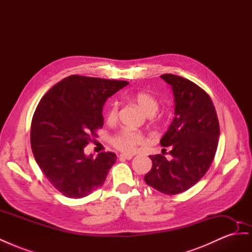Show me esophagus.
I'll return each instance as SVG.
<instances>
[{
  "mask_svg": "<svg viewBox=\"0 0 252 252\" xmlns=\"http://www.w3.org/2000/svg\"><path fill=\"white\" fill-rule=\"evenodd\" d=\"M131 158H132L131 155H126V154L120 155V159H131Z\"/></svg>",
  "mask_w": 252,
  "mask_h": 252,
  "instance_id": "esophagus-1",
  "label": "esophagus"
}]
</instances>
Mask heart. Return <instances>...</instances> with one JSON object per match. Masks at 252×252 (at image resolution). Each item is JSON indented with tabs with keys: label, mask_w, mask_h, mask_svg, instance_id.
Masks as SVG:
<instances>
[{
	"label": "heart",
	"mask_w": 252,
	"mask_h": 252,
	"mask_svg": "<svg viewBox=\"0 0 252 252\" xmlns=\"http://www.w3.org/2000/svg\"><path fill=\"white\" fill-rule=\"evenodd\" d=\"M134 101L139 105V107L151 117L158 111V102L157 98L148 94V93H138L134 95ZM118 118V104L112 103L107 113L108 122H114ZM145 136L140 133L132 130H123L113 138V145L117 148L125 152H132L138 145L144 143Z\"/></svg>",
	"instance_id": "b5f03b06"
}]
</instances>
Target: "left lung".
Masks as SVG:
<instances>
[{"mask_svg":"<svg viewBox=\"0 0 252 252\" xmlns=\"http://www.w3.org/2000/svg\"><path fill=\"white\" fill-rule=\"evenodd\" d=\"M161 78L172 89L174 118L159 144L169 147L172 158L149 156L152 168L144 180L165 194H178L207 172L217 152L220 125L210 96L196 84L171 73Z\"/></svg>","mask_w":252,"mask_h":252,"instance_id":"1","label":"left lung"}]
</instances>
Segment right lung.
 Returning a JSON list of instances; mask_svg holds the SVG:
<instances>
[{
	"label": "right lung",
	"mask_w": 252,
	"mask_h": 252,
	"mask_svg": "<svg viewBox=\"0 0 252 252\" xmlns=\"http://www.w3.org/2000/svg\"><path fill=\"white\" fill-rule=\"evenodd\" d=\"M126 81L70 75L56 84L35 109L30 143L36 164L59 191L81 199L100 188L117 156L101 152L95 158L84 148L103 127L105 102Z\"/></svg>",
	"instance_id": "add662e5"
}]
</instances>
